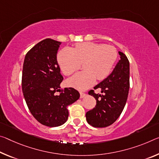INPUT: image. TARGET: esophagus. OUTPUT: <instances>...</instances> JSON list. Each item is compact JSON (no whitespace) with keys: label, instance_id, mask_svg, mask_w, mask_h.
Returning a JSON list of instances; mask_svg holds the SVG:
<instances>
[{"label":"esophagus","instance_id":"1","mask_svg":"<svg viewBox=\"0 0 159 159\" xmlns=\"http://www.w3.org/2000/svg\"><path fill=\"white\" fill-rule=\"evenodd\" d=\"M85 95H86V94H85V93H83V92H80V98H84Z\"/></svg>","mask_w":159,"mask_h":159}]
</instances>
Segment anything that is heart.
Listing matches in <instances>:
<instances>
[{
  "label": "heart",
  "mask_w": 159,
  "mask_h": 159,
  "mask_svg": "<svg viewBox=\"0 0 159 159\" xmlns=\"http://www.w3.org/2000/svg\"><path fill=\"white\" fill-rule=\"evenodd\" d=\"M57 62L63 74L69 75L84 63V70L69 78L66 84L80 90L89 89L110 74L117 59V52L111 45L95 42L77 43L74 49L65 47L57 54Z\"/></svg>",
  "instance_id": "heart-1"
}]
</instances>
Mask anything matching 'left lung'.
<instances>
[{"mask_svg":"<svg viewBox=\"0 0 159 159\" xmlns=\"http://www.w3.org/2000/svg\"><path fill=\"white\" fill-rule=\"evenodd\" d=\"M120 60L106 79L95 85L103 95L90 90L89 94L96 100V105L86 112L87 122L94 127H106L113 124L125 106L129 89V62L126 55L119 52Z\"/></svg>","mask_w":159,"mask_h":159,"instance_id":"1","label":"left lung"}]
</instances>
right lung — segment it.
<instances>
[{
    "label": "right lung",
    "instance_id": "obj_1",
    "mask_svg": "<svg viewBox=\"0 0 159 159\" xmlns=\"http://www.w3.org/2000/svg\"><path fill=\"white\" fill-rule=\"evenodd\" d=\"M60 44L49 38L39 42L26 54L22 69V89L27 107L39 123L50 127L66 122L67 107L80 97L73 88L60 89L64 79L57 60Z\"/></svg>",
    "mask_w": 159,
    "mask_h": 159
}]
</instances>
